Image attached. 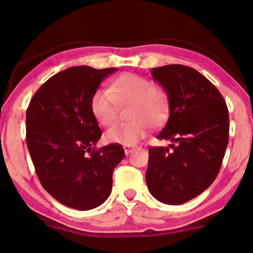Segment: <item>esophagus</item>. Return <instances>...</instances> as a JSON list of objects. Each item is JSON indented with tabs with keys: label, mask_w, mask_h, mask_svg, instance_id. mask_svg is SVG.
Wrapping results in <instances>:
<instances>
[{
	"label": "esophagus",
	"mask_w": 253,
	"mask_h": 253,
	"mask_svg": "<svg viewBox=\"0 0 253 253\" xmlns=\"http://www.w3.org/2000/svg\"><path fill=\"white\" fill-rule=\"evenodd\" d=\"M123 148H124V152H126V155H129L130 153H132L134 151L133 146H123Z\"/></svg>",
	"instance_id": "1"
}]
</instances>
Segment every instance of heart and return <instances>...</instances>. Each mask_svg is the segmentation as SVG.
I'll return each instance as SVG.
<instances>
[{
	"label": "heart",
	"instance_id": "heart-1",
	"mask_svg": "<svg viewBox=\"0 0 253 253\" xmlns=\"http://www.w3.org/2000/svg\"><path fill=\"white\" fill-rule=\"evenodd\" d=\"M129 123L112 126L105 134L113 144L133 146L147 133V123H162L169 111V98L162 87L153 85L144 76L124 73L111 83L109 90L98 89L91 97V109L98 123L108 126L115 122L119 105H129Z\"/></svg>",
	"mask_w": 253,
	"mask_h": 253
}]
</instances>
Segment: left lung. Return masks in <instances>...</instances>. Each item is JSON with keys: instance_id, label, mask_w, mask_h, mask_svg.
<instances>
[{"instance_id": "left-lung-1", "label": "left lung", "mask_w": 253, "mask_h": 253, "mask_svg": "<svg viewBox=\"0 0 253 253\" xmlns=\"http://www.w3.org/2000/svg\"><path fill=\"white\" fill-rule=\"evenodd\" d=\"M152 75L166 90L170 111L156 138L171 144L148 149L146 184L160 202L177 206L217 178L228 145V108L217 87L192 67L167 65Z\"/></svg>"}]
</instances>
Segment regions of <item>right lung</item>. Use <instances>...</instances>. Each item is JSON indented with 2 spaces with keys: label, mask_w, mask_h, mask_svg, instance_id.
I'll list each match as a JSON object with an SVG mask.
<instances>
[{
  "label": "right lung",
  "mask_w": 253,
  "mask_h": 253,
  "mask_svg": "<svg viewBox=\"0 0 253 253\" xmlns=\"http://www.w3.org/2000/svg\"><path fill=\"white\" fill-rule=\"evenodd\" d=\"M116 68L75 66L50 78L26 112V142L47 193L76 210L99 207L111 195L113 171L126 155L120 144L96 148L101 130L91 97Z\"/></svg>",
  "instance_id": "add662e5"
}]
</instances>
